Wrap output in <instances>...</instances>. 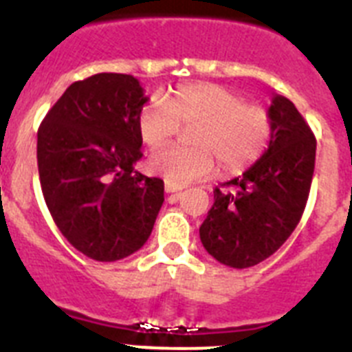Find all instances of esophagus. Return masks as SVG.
<instances>
[{"instance_id": "esophagus-1", "label": "esophagus", "mask_w": 352, "mask_h": 352, "mask_svg": "<svg viewBox=\"0 0 352 352\" xmlns=\"http://www.w3.org/2000/svg\"><path fill=\"white\" fill-rule=\"evenodd\" d=\"M183 188H185V186L176 185V183L166 182V192H167V194H174V192H182Z\"/></svg>"}]
</instances>
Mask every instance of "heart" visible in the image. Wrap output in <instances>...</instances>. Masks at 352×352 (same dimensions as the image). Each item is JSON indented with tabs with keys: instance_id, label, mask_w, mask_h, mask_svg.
<instances>
[{
	"instance_id": "1",
	"label": "heart",
	"mask_w": 352,
	"mask_h": 352,
	"mask_svg": "<svg viewBox=\"0 0 352 352\" xmlns=\"http://www.w3.org/2000/svg\"><path fill=\"white\" fill-rule=\"evenodd\" d=\"M192 129V148L170 146L148 160L151 173L170 183L206 178L214 169L236 174L259 160L273 138V120L266 107L220 84L195 82L151 100L138 114V133L149 149L167 144L179 126Z\"/></svg>"
}]
</instances>
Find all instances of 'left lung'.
<instances>
[{
    "instance_id": "left-lung-1",
    "label": "left lung",
    "mask_w": 352,
    "mask_h": 352,
    "mask_svg": "<svg viewBox=\"0 0 352 352\" xmlns=\"http://www.w3.org/2000/svg\"><path fill=\"white\" fill-rule=\"evenodd\" d=\"M273 138L263 157L239 178L234 190L214 188V203L199 227L203 247L231 268H250L275 254L303 214L316 166V138L289 98L270 105Z\"/></svg>"
}]
</instances>
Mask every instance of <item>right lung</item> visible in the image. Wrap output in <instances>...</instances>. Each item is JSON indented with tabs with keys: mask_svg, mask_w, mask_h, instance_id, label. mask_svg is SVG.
Masks as SVG:
<instances>
[{
	"mask_svg": "<svg viewBox=\"0 0 352 352\" xmlns=\"http://www.w3.org/2000/svg\"><path fill=\"white\" fill-rule=\"evenodd\" d=\"M146 102L135 77L104 72L70 84L38 129L45 204L61 234L89 259L113 263L138 252L164 203V182L135 170Z\"/></svg>",
	"mask_w": 352,
	"mask_h": 352,
	"instance_id": "right-lung-1",
	"label": "right lung"
}]
</instances>
